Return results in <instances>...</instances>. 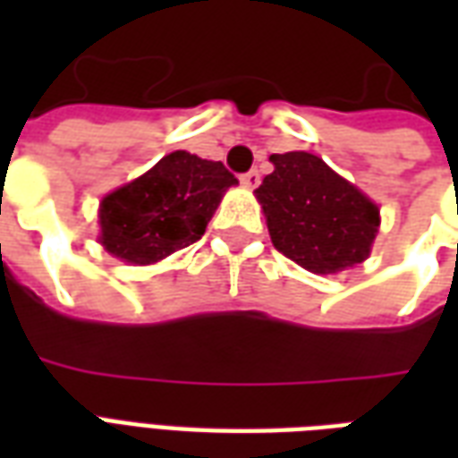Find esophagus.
Segmentation results:
<instances>
[{
    "instance_id": "esophagus-1",
    "label": "esophagus",
    "mask_w": 458,
    "mask_h": 458,
    "mask_svg": "<svg viewBox=\"0 0 458 458\" xmlns=\"http://www.w3.org/2000/svg\"><path fill=\"white\" fill-rule=\"evenodd\" d=\"M242 183H245V186H248V189H255V186H258L259 183V171L258 169H252V171H248V174H242Z\"/></svg>"
}]
</instances>
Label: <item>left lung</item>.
I'll use <instances>...</instances> for the list:
<instances>
[{
    "mask_svg": "<svg viewBox=\"0 0 458 458\" xmlns=\"http://www.w3.org/2000/svg\"><path fill=\"white\" fill-rule=\"evenodd\" d=\"M258 193L272 245L314 275H336L370 255L380 225L373 200L309 151L272 154Z\"/></svg>",
    "mask_w": 458,
    "mask_h": 458,
    "instance_id": "left-lung-1",
    "label": "left lung"
}]
</instances>
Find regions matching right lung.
<instances>
[{"mask_svg":"<svg viewBox=\"0 0 458 458\" xmlns=\"http://www.w3.org/2000/svg\"><path fill=\"white\" fill-rule=\"evenodd\" d=\"M238 179L220 161L171 151L100 203V242L130 265H154L206 233L223 193Z\"/></svg>","mask_w":458,"mask_h":458,"instance_id":"add662e5","label":"right lung"}]
</instances>
